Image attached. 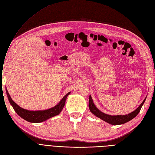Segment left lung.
Here are the masks:
<instances>
[{"label": "left lung", "mask_w": 155, "mask_h": 155, "mask_svg": "<svg viewBox=\"0 0 155 155\" xmlns=\"http://www.w3.org/2000/svg\"><path fill=\"white\" fill-rule=\"evenodd\" d=\"M146 98L143 100L142 103L140 105V106L137 109H136V110L129 113L128 114H126V115L111 116V115L107 114L101 112V111L98 110V109L96 107L95 104L93 103V99L91 95H89V108L91 112L94 115L97 116V117H99L100 119H101L102 120L113 125H119V124H122L130 121V120H131L134 117H135L136 116H137L138 114L140 113L141 108L143 105L145 100H146Z\"/></svg>", "instance_id": "1"}]
</instances>
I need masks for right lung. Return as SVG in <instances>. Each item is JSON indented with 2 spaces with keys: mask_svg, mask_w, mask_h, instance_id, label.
Wrapping results in <instances>:
<instances>
[{
  "mask_svg": "<svg viewBox=\"0 0 155 155\" xmlns=\"http://www.w3.org/2000/svg\"><path fill=\"white\" fill-rule=\"evenodd\" d=\"M6 93L8 101L10 102L11 106L13 107L14 111L17 113V114L25 121L35 123L45 121L53 116L58 115L61 112L64 106L65 105L67 97L71 93V92H69L62 97L60 102L56 106L48 109V110L42 111H29L25 110V109H23L19 105H17L12 99L11 97L9 95L7 91V89Z\"/></svg>",
  "mask_w": 155,
  "mask_h": 155,
  "instance_id": "add662e5",
  "label": "right lung"
}]
</instances>
